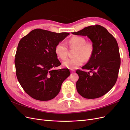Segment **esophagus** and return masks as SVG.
Instances as JSON below:
<instances>
[{"label": "esophagus", "instance_id": "1", "mask_svg": "<svg viewBox=\"0 0 130 130\" xmlns=\"http://www.w3.org/2000/svg\"><path fill=\"white\" fill-rule=\"evenodd\" d=\"M71 72H72V73H74L75 72V70H72Z\"/></svg>", "mask_w": 130, "mask_h": 130}]
</instances>
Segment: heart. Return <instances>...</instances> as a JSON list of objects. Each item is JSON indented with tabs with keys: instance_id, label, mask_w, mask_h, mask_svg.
I'll list each match as a JSON object with an SVG mask.
<instances>
[{
	"instance_id": "1",
	"label": "heart",
	"mask_w": 130,
	"mask_h": 130,
	"mask_svg": "<svg viewBox=\"0 0 130 130\" xmlns=\"http://www.w3.org/2000/svg\"><path fill=\"white\" fill-rule=\"evenodd\" d=\"M70 49H75L74 56L75 58L67 59L63 62V66L70 69L76 68L81 66L84 61L87 62L92 58L94 53V46L91 42H86V39L81 36H75L70 38L68 41ZM55 52L58 57L64 60L67 57L68 47L64 43H58L55 48Z\"/></svg>"
}]
</instances>
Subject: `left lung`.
I'll use <instances>...</instances> for the list:
<instances>
[{
  "label": "left lung",
  "mask_w": 130,
  "mask_h": 130,
  "mask_svg": "<svg viewBox=\"0 0 130 130\" xmlns=\"http://www.w3.org/2000/svg\"><path fill=\"white\" fill-rule=\"evenodd\" d=\"M74 35L87 37L92 41L94 53L90 60L82 69H77L76 89L86 99H95L105 95L115 86L118 76L120 57L116 38L100 25L85 27Z\"/></svg>",
  "instance_id": "8db88e82"
}]
</instances>
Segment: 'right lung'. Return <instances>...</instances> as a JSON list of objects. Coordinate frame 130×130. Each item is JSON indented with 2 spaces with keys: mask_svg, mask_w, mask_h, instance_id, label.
<instances>
[{
  "mask_svg": "<svg viewBox=\"0 0 130 130\" xmlns=\"http://www.w3.org/2000/svg\"><path fill=\"white\" fill-rule=\"evenodd\" d=\"M36 29L19 41L14 59L17 79L24 91L34 99L52 100L70 75L68 69H53L61 64L56 45L69 35Z\"/></svg>",
  "mask_w": 130,
  "mask_h": 130,
  "instance_id": "1",
  "label": "right lung"
}]
</instances>
